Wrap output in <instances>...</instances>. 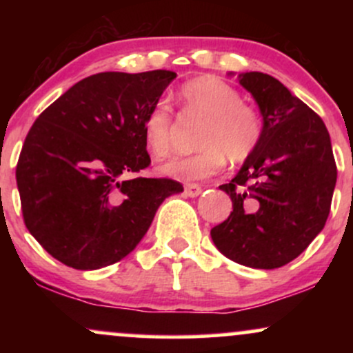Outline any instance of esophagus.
Returning a JSON list of instances; mask_svg holds the SVG:
<instances>
[{"label":"esophagus","mask_w":353,"mask_h":353,"mask_svg":"<svg viewBox=\"0 0 353 353\" xmlns=\"http://www.w3.org/2000/svg\"><path fill=\"white\" fill-rule=\"evenodd\" d=\"M201 192H202L201 185H197V184H188V185H185V194H188L189 197H197Z\"/></svg>","instance_id":"34e87169"}]
</instances>
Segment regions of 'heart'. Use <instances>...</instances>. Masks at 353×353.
<instances>
[{
    "label": "heart",
    "instance_id": "1",
    "mask_svg": "<svg viewBox=\"0 0 353 353\" xmlns=\"http://www.w3.org/2000/svg\"><path fill=\"white\" fill-rule=\"evenodd\" d=\"M179 96L185 108L208 117L199 136V152L177 157L159 169L164 176L181 181H199L214 176L225 165L244 163L252 156L262 134L261 119L244 104L236 88L216 76H202L181 88ZM148 151L156 159H164L172 149V114L163 101L149 109L143 123Z\"/></svg>",
    "mask_w": 353,
    "mask_h": 353
}]
</instances>
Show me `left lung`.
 <instances>
[{"instance_id": "1", "label": "left lung", "mask_w": 353, "mask_h": 353, "mask_svg": "<svg viewBox=\"0 0 353 353\" xmlns=\"http://www.w3.org/2000/svg\"><path fill=\"white\" fill-rule=\"evenodd\" d=\"M237 81L259 106L262 134L232 181L219 185L232 212L210 237L237 264L277 269L325 225L337 168L323 121L281 81L259 71L241 72Z\"/></svg>"}]
</instances>
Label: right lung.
Segmentation results:
<instances>
[{"label": "right lung", "mask_w": 353, "mask_h": 353, "mask_svg": "<svg viewBox=\"0 0 353 353\" xmlns=\"http://www.w3.org/2000/svg\"><path fill=\"white\" fill-rule=\"evenodd\" d=\"M176 72H99L39 114L24 139L16 182L24 224L64 265L96 270L119 262L145 236L172 179L132 174L151 163L143 136L148 111Z\"/></svg>", "instance_id": "add662e5"}]
</instances>
